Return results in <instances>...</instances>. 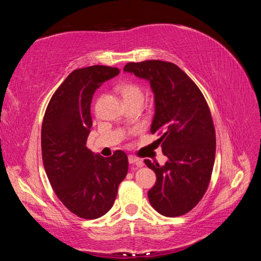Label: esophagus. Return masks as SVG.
<instances>
[{
  "label": "esophagus",
  "instance_id": "34e87169",
  "mask_svg": "<svg viewBox=\"0 0 261 261\" xmlns=\"http://www.w3.org/2000/svg\"><path fill=\"white\" fill-rule=\"evenodd\" d=\"M129 163L130 165H136V166H138V167H140L141 166V161L139 160V158H137V156H135V155H129Z\"/></svg>",
  "mask_w": 261,
  "mask_h": 261
}]
</instances>
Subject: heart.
Wrapping results in <instances>:
<instances>
[{
	"label": "heart",
	"instance_id": "obj_1",
	"mask_svg": "<svg viewBox=\"0 0 261 261\" xmlns=\"http://www.w3.org/2000/svg\"><path fill=\"white\" fill-rule=\"evenodd\" d=\"M118 92L122 95L124 103L135 100H144V91L139 84L135 82L123 83L118 87Z\"/></svg>",
	"mask_w": 261,
	"mask_h": 261
}]
</instances>
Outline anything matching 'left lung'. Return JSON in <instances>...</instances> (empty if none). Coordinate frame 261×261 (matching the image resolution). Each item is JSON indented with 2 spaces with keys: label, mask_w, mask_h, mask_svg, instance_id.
<instances>
[{
  "label": "left lung",
  "mask_w": 261,
  "mask_h": 261,
  "mask_svg": "<svg viewBox=\"0 0 261 261\" xmlns=\"http://www.w3.org/2000/svg\"><path fill=\"white\" fill-rule=\"evenodd\" d=\"M124 71L151 84L155 100L151 132L160 136L168 158L165 166L144 161L156 175L148 200L168 218L187 214L204 197L213 171L216 139L208 105L199 87L171 62H131Z\"/></svg>",
  "instance_id": "1"
}]
</instances>
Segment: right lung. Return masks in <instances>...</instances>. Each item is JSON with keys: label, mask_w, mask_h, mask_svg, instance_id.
I'll use <instances>...</instances> for the list:
<instances>
[{"label": "right lung", "mask_w": 261, "mask_h": 261, "mask_svg": "<svg viewBox=\"0 0 261 261\" xmlns=\"http://www.w3.org/2000/svg\"><path fill=\"white\" fill-rule=\"evenodd\" d=\"M120 73L106 65L76 69L47 106L41 126L42 162L57 198L82 219L93 220L112 208L118 185L127 174L126 154L95 155L86 146L95 90Z\"/></svg>", "instance_id": "obj_1"}]
</instances>
